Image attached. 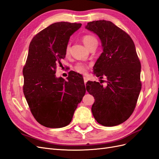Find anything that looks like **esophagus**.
Masks as SVG:
<instances>
[{"mask_svg":"<svg viewBox=\"0 0 159 159\" xmlns=\"http://www.w3.org/2000/svg\"><path fill=\"white\" fill-rule=\"evenodd\" d=\"M84 83H85V84L87 83V81H88V78H87V77H85V76H84Z\"/></svg>","mask_w":159,"mask_h":159,"instance_id":"34e87169","label":"esophagus"}]
</instances>
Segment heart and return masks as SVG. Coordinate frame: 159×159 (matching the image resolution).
<instances>
[{
    "label": "heart",
    "mask_w": 159,
    "mask_h": 159,
    "mask_svg": "<svg viewBox=\"0 0 159 159\" xmlns=\"http://www.w3.org/2000/svg\"><path fill=\"white\" fill-rule=\"evenodd\" d=\"M81 40L84 42L85 46L89 49L91 47H92L94 45H98V40L96 39V38L92 35H84L82 38H81ZM70 44H68L66 48V54H68L70 52ZM75 70L76 71L79 72V73L81 74H85L87 71V68L86 66H84L82 64H78L75 66Z\"/></svg>",
    "instance_id": "heart-1"
}]
</instances>
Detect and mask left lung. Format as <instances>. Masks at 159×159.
I'll return each mask as SVG.
<instances>
[{"label": "left lung", "instance_id": "obj_1", "mask_svg": "<svg viewBox=\"0 0 159 159\" xmlns=\"http://www.w3.org/2000/svg\"><path fill=\"white\" fill-rule=\"evenodd\" d=\"M85 28L102 42L103 52L94 65V74L107 78L105 86L97 81L86 84L95 99L91 111L102 125H118L133 113L141 89V66L135 46L128 34L110 21L90 22Z\"/></svg>", "mask_w": 159, "mask_h": 159}]
</instances>
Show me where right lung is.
Masks as SVG:
<instances>
[{"label":"right lung","instance_id":"obj_1","mask_svg":"<svg viewBox=\"0 0 159 159\" xmlns=\"http://www.w3.org/2000/svg\"><path fill=\"white\" fill-rule=\"evenodd\" d=\"M81 26L80 23H54L38 33L30 44L23 68V92L34 117L44 127L69 125L85 93L80 74L71 71L68 81L55 75L66 57L70 36Z\"/></svg>","mask_w":159,"mask_h":159}]
</instances>
